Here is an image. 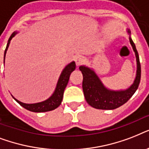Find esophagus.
<instances>
[{
  "mask_svg": "<svg viewBox=\"0 0 149 149\" xmlns=\"http://www.w3.org/2000/svg\"><path fill=\"white\" fill-rule=\"evenodd\" d=\"M74 60L76 64H77V65H80L85 62V58H84V57H83L82 56H77L75 57Z\"/></svg>",
  "mask_w": 149,
  "mask_h": 149,
  "instance_id": "34e87169",
  "label": "esophagus"
}]
</instances>
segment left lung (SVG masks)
Masks as SVG:
<instances>
[{
    "instance_id": "8db88e82",
    "label": "left lung",
    "mask_w": 149,
    "mask_h": 149,
    "mask_svg": "<svg viewBox=\"0 0 149 149\" xmlns=\"http://www.w3.org/2000/svg\"><path fill=\"white\" fill-rule=\"evenodd\" d=\"M127 33L131 35V31L127 30ZM129 41L136 56L137 71L134 83L126 90H109L104 86L93 69L85 65H80L79 67L84 77L83 91L84 97L91 107L100 110H113L125 104L137 91L141 79V64L139 53L131 36H129Z\"/></svg>"
}]
</instances>
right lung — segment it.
I'll return each mask as SVG.
<instances>
[{"mask_svg": "<svg viewBox=\"0 0 149 149\" xmlns=\"http://www.w3.org/2000/svg\"><path fill=\"white\" fill-rule=\"evenodd\" d=\"M17 34V32H14V33L10 36V37L8 39V44H7V47L4 51V58H3V61L5 59V56L7 50H8L9 45H10V40L12 39L14 36ZM76 69V63L75 62H71L69 63L66 66H65L63 70L62 71L60 74V77L58 78V80L56 84V87L55 89L54 93H52V95L49 98H48L47 100H45L42 102H39V103H36V104H24L22 102L17 100V99H15L12 96V97L22 107H23L26 110H29L32 112H46V111H50L52 110H55L62 103L63 97V93L65 91V86H67L68 82L70 79V77L71 72L72 71H74Z\"/></svg>", "mask_w": 149, "mask_h": 149, "instance_id": "1", "label": "right lung"}]
</instances>
